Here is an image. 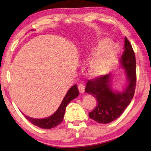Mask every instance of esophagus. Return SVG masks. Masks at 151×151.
Wrapping results in <instances>:
<instances>
[{"label": "esophagus", "instance_id": "1", "mask_svg": "<svg viewBox=\"0 0 151 151\" xmlns=\"http://www.w3.org/2000/svg\"><path fill=\"white\" fill-rule=\"evenodd\" d=\"M78 89L80 93H83L85 91L84 84H82V83H80V84L78 85Z\"/></svg>", "mask_w": 151, "mask_h": 151}]
</instances>
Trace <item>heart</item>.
<instances>
[{
    "label": "heart",
    "mask_w": 151,
    "mask_h": 151,
    "mask_svg": "<svg viewBox=\"0 0 151 151\" xmlns=\"http://www.w3.org/2000/svg\"><path fill=\"white\" fill-rule=\"evenodd\" d=\"M110 41L105 40L102 43L91 48V54H97L93 57L86 64V73L91 77H97L106 73L111 67L118 53L117 48H114L107 52L103 51L110 45Z\"/></svg>",
    "instance_id": "1"
}]
</instances>
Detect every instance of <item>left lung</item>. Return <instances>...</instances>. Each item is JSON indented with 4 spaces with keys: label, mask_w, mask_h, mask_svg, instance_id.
<instances>
[{
    "label": "left lung",
    "mask_w": 151,
    "mask_h": 151,
    "mask_svg": "<svg viewBox=\"0 0 151 151\" xmlns=\"http://www.w3.org/2000/svg\"><path fill=\"white\" fill-rule=\"evenodd\" d=\"M124 52L120 60L125 69L128 86L123 92H114L110 88L111 75H102L86 83L85 91L97 99V106L89 113V117L99 123L107 124L123 114L134 97L136 84V62L132 47L124 38Z\"/></svg>",
    "instance_id": "obj_1"
}]
</instances>
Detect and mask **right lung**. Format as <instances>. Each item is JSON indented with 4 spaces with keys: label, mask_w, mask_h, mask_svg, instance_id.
<instances>
[{
    "label": "right lung",
    "mask_w": 151,
    "mask_h": 151,
    "mask_svg": "<svg viewBox=\"0 0 151 151\" xmlns=\"http://www.w3.org/2000/svg\"><path fill=\"white\" fill-rule=\"evenodd\" d=\"M79 95V91L78 90L76 85H74L73 87L70 88L68 92L67 93L65 97L61 103L60 107L57 111L51 116L45 118V119H33L27 116L24 114V117L29 121L32 124L36 126L41 128L44 129H50L52 128H54L60 124L63 119V116L65 112L66 106L69 103V102L73 100Z\"/></svg>",
    "instance_id": "obj_1"
}]
</instances>
